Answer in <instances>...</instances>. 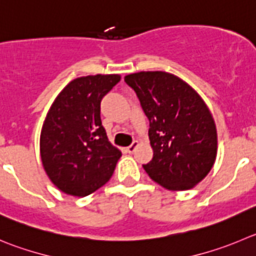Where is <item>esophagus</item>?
Masks as SVG:
<instances>
[{"mask_svg": "<svg viewBox=\"0 0 256 256\" xmlns=\"http://www.w3.org/2000/svg\"><path fill=\"white\" fill-rule=\"evenodd\" d=\"M137 147H138V142H137V140H133L132 144H130V147H126V150H128V152H130V153H133Z\"/></svg>", "mask_w": 256, "mask_h": 256, "instance_id": "esophagus-1", "label": "esophagus"}]
</instances>
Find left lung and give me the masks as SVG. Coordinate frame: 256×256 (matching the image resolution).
<instances>
[{
  "instance_id": "left-lung-1",
  "label": "left lung",
  "mask_w": 256,
  "mask_h": 256,
  "mask_svg": "<svg viewBox=\"0 0 256 256\" xmlns=\"http://www.w3.org/2000/svg\"><path fill=\"white\" fill-rule=\"evenodd\" d=\"M124 82L137 94L150 120L153 158L143 168L167 190L184 191L212 168L218 134L205 102L180 78L164 72H140Z\"/></svg>"
}]
</instances>
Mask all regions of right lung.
I'll use <instances>...</instances> for the list:
<instances>
[{"label": "right lung", "instance_id": "right-lung-1", "mask_svg": "<svg viewBox=\"0 0 256 256\" xmlns=\"http://www.w3.org/2000/svg\"><path fill=\"white\" fill-rule=\"evenodd\" d=\"M119 75H89L70 82L51 106L40 138L46 174L66 194L84 197L109 181L120 150L102 124L100 103Z\"/></svg>", "mask_w": 256, "mask_h": 256}]
</instances>
